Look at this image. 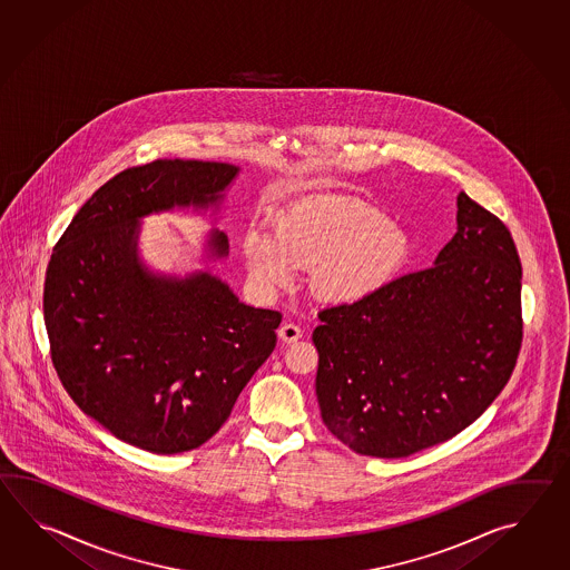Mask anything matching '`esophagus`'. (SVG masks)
Returning <instances> with one entry per match:
<instances>
[{
	"label": "esophagus",
	"instance_id": "1",
	"mask_svg": "<svg viewBox=\"0 0 570 570\" xmlns=\"http://www.w3.org/2000/svg\"><path fill=\"white\" fill-rule=\"evenodd\" d=\"M303 332L302 327L297 326V324H291V322H285L283 326L279 327V338L285 342V344H291V342H297V340L302 338Z\"/></svg>",
	"mask_w": 570,
	"mask_h": 570
}]
</instances>
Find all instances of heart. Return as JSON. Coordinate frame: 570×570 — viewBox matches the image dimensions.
Listing matches in <instances>:
<instances>
[{"instance_id": "b5f03b06", "label": "heart", "mask_w": 570, "mask_h": 570, "mask_svg": "<svg viewBox=\"0 0 570 570\" xmlns=\"http://www.w3.org/2000/svg\"><path fill=\"white\" fill-rule=\"evenodd\" d=\"M244 261L265 287L312 268L309 287L322 302L354 303L383 289L410 258V238L385 212L351 197L320 195L281 212L275 234L246 232Z\"/></svg>"}]
</instances>
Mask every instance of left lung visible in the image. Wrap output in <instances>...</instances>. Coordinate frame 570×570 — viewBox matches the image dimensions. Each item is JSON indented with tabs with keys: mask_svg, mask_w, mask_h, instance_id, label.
Instances as JSON below:
<instances>
[{
	"mask_svg": "<svg viewBox=\"0 0 570 570\" xmlns=\"http://www.w3.org/2000/svg\"><path fill=\"white\" fill-rule=\"evenodd\" d=\"M434 267L320 312L315 395L348 449L403 459L456 436L508 385L521 346V263L505 224L461 191Z\"/></svg>",
	"mask_w": 570,
	"mask_h": 570,
	"instance_id": "obj_1",
	"label": "left lung"
}]
</instances>
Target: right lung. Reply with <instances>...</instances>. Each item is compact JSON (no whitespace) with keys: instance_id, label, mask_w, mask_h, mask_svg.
<instances>
[{"instance_id":"add662e5","label":"right lung","mask_w":570,"mask_h":570,"mask_svg":"<svg viewBox=\"0 0 570 570\" xmlns=\"http://www.w3.org/2000/svg\"><path fill=\"white\" fill-rule=\"evenodd\" d=\"M240 167L160 158L121 170L77 212L45 281V324L62 387L116 438L155 452L202 446L277 344L281 314L240 302L212 271L155 273L138 253L146 216L218 212ZM207 256L228 236L207 234Z\"/></svg>"}]
</instances>
